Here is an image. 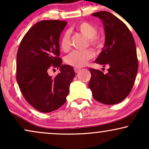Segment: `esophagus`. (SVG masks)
<instances>
[{"mask_svg":"<svg viewBox=\"0 0 149 149\" xmlns=\"http://www.w3.org/2000/svg\"><path fill=\"white\" fill-rule=\"evenodd\" d=\"M74 72H76V73H77V72H79V71H80L81 68H74Z\"/></svg>","mask_w":149,"mask_h":149,"instance_id":"34e87169","label":"esophagus"}]
</instances>
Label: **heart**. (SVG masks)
I'll return each instance as SVG.
<instances>
[{"mask_svg": "<svg viewBox=\"0 0 149 149\" xmlns=\"http://www.w3.org/2000/svg\"><path fill=\"white\" fill-rule=\"evenodd\" d=\"M77 31L89 38V44L95 49L101 47L102 45V39L97 34V29L92 24L86 22H81L75 26ZM60 48L64 52H67L70 49V37L68 31L65 32L62 34L60 41ZM93 57V53L90 49L84 51L74 50L70 53L65 58V62L70 66L81 68L85 66Z\"/></svg>", "mask_w": 149, "mask_h": 149, "instance_id": "b5f03b06", "label": "heart"}]
</instances>
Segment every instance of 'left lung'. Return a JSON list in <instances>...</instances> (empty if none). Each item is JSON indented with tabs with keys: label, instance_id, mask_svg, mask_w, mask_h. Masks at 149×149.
I'll return each mask as SVG.
<instances>
[{
	"label": "left lung",
	"instance_id": "8db88e82",
	"mask_svg": "<svg viewBox=\"0 0 149 149\" xmlns=\"http://www.w3.org/2000/svg\"><path fill=\"white\" fill-rule=\"evenodd\" d=\"M93 16L103 22L105 43L95 62L109 66V72L89 68L91 77L89 87L95 100L104 104L123 101L133 87L138 68L134 37L121 20L108 11H99Z\"/></svg>",
	"mask_w": 149,
	"mask_h": 149
}]
</instances>
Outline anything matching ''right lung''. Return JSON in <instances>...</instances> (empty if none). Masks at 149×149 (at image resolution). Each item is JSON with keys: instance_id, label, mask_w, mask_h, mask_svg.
<instances>
[{"instance_id": "right-lung-1", "label": "right lung", "mask_w": 149, "mask_h": 149, "mask_svg": "<svg viewBox=\"0 0 149 149\" xmlns=\"http://www.w3.org/2000/svg\"><path fill=\"white\" fill-rule=\"evenodd\" d=\"M67 22L42 20L34 24L22 38L17 53L16 79L26 100L42 113L56 111L66 102L74 69L62 65L59 40ZM60 68L56 77L48 74Z\"/></svg>"}]
</instances>
